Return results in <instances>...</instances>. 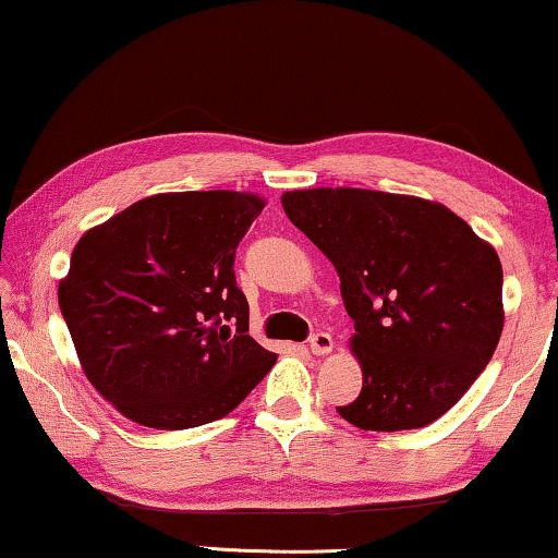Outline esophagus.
<instances>
[{
    "mask_svg": "<svg viewBox=\"0 0 558 558\" xmlns=\"http://www.w3.org/2000/svg\"><path fill=\"white\" fill-rule=\"evenodd\" d=\"M332 347H335V339L329 332H314L310 337V350L314 354H329L332 352Z\"/></svg>",
    "mask_w": 558,
    "mask_h": 558,
    "instance_id": "esophagus-1",
    "label": "esophagus"
}]
</instances>
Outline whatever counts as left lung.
Listing matches in <instances>:
<instances>
[{"instance_id": "1", "label": "left lung", "mask_w": 558, "mask_h": 558, "mask_svg": "<svg viewBox=\"0 0 558 558\" xmlns=\"http://www.w3.org/2000/svg\"><path fill=\"white\" fill-rule=\"evenodd\" d=\"M281 206L335 264L362 390L337 408L362 430H413L448 413L504 329L496 248L435 201L365 189L287 191Z\"/></svg>"}]
</instances>
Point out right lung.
Masks as SVG:
<instances>
[{"label":"right lung","instance_id":"1","mask_svg":"<svg viewBox=\"0 0 558 558\" xmlns=\"http://www.w3.org/2000/svg\"><path fill=\"white\" fill-rule=\"evenodd\" d=\"M264 201L158 193L77 241L60 281L80 365L133 423L185 430L229 415L277 362L248 337L233 256Z\"/></svg>","mask_w":558,"mask_h":558}]
</instances>
